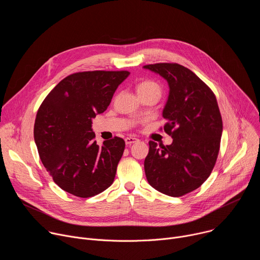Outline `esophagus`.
Masks as SVG:
<instances>
[{
    "mask_svg": "<svg viewBox=\"0 0 260 260\" xmlns=\"http://www.w3.org/2000/svg\"><path fill=\"white\" fill-rule=\"evenodd\" d=\"M124 141H125V144H126V145H132V144L138 142V139H137V138H134V137H127V138L124 139Z\"/></svg>",
    "mask_w": 260,
    "mask_h": 260,
    "instance_id": "1",
    "label": "esophagus"
}]
</instances>
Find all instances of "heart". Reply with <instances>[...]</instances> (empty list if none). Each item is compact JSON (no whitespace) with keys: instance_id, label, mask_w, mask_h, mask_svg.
<instances>
[{"instance_id":"heart-1","label":"heart","mask_w":260,"mask_h":260,"mask_svg":"<svg viewBox=\"0 0 260 260\" xmlns=\"http://www.w3.org/2000/svg\"><path fill=\"white\" fill-rule=\"evenodd\" d=\"M137 92L138 95H155L157 99H159L161 94V87L160 85L152 80H145L140 82L137 85Z\"/></svg>"}]
</instances>
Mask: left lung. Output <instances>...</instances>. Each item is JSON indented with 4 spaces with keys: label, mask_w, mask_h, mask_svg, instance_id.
Here are the masks:
<instances>
[{
    "label": "left lung",
    "mask_w": 260,
    "mask_h": 260,
    "mask_svg": "<svg viewBox=\"0 0 260 260\" xmlns=\"http://www.w3.org/2000/svg\"><path fill=\"white\" fill-rule=\"evenodd\" d=\"M143 68L168 81L164 129L173 138L167 146L149 142L144 161L146 178L159 192L182 197L199 188L216 164L222 136L217 100L205 82L181 64L160 62Z\"/></svg>",
    "instance_id": "1"
}]
</instances>
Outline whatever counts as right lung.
<instances>
[{
    "label": "right lung",
    "mask_w": 260,
    "mask_h": 260,
    "mask_svg": "<svg viewBox=\"0 0 260 260\" xmlns=\"http://www.w3.org/2000/svg\"><path fill=\"white\" fill-rule=\"evenodd\" d=\"M127 71L79 72L62 79L37 112L34 139L42 164L58 186L90 198L113 183L125 143L94 141L92 118L105 112Z\"/></svg>",
    "instance_id": "obj_1"
}]
</instances>
